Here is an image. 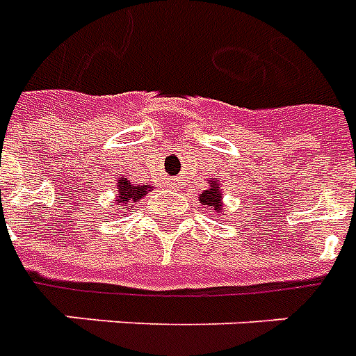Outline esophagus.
Wrapping results in <instances>:
<instances>
[{"label":"esophagus","instance_id":"esophagus-1","mask_svg":"<svg viewBox=\"0 0 356 356\" xmlns=\"http://www.w3.org/2000/svg\"><path fill=\"white\" fill-rule=\"evenodd\" d=\"M172 184H177V181H173V179H172Z\"/></svg>","mask_w":356,"mask_h":356}]
</instances>
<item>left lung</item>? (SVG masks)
Returning <instances> with one entry per match:
<instances>
[{"label": "left lung", "instance_id": "1", "mask_svg": "<svg viewBox=\"0 0 356 356\" xmlns=\"http://www.w3.org/2000/svg\"><path fill=\"white\" fill-rule=\"evenodd\" d=\"M200 201L205 207L218 212V214L223 211V192L220 188V181L218 179H212L211 183H209V188L203 194H200Z\"/></svg>", "mask_w": 356, "mask_h": 356}]
</instances>
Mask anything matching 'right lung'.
Returning a JSON list of instances; mask_svg holds the SVG:
<instances>
[{
	"label": "right lung",
	"instance_id": "1",
	"mask_svg": "<svg viewBox=\"0 0 356 356\" xmlns=\"http://www.w3.org/2000/svg\"><path fill=\"white\" fill-rule=\"evenodd\" d=\"M151 184H134L127 177L118 179L116 192H114V211H129L138 200H142L147 192H151Z\"/></svg>",
	"mask_w": 356,
	"mask_h": 356
}]
</instances>
